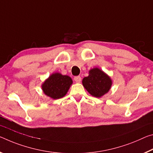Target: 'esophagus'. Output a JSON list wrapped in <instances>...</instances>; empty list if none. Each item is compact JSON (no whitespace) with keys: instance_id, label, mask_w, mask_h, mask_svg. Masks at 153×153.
I'll list each match as a JSON object with an SVG mask.
<instances>
[{"instance_id":"esophagus-1","label":"esophagus","mask_w":153,"mask_h":153,"mask_svg":"<svg viewBox=\"0 0 153 153\" xmlns=\"http://www.w3.org/2000/svg\"><path fill=\"white\" fill-rule=\"evenodd\" d=\"M74 79L76 82H81V76H75Z\"/></svg>"}]
</instances>
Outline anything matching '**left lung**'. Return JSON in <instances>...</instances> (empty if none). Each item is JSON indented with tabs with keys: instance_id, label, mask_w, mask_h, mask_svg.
Returning a JSON list of instances; mask_svg holds the SVG:
<instances>
[{
	"instance_id": "8db88e82",
	"label": "left lung",
	"mask_w": 153,
	"mask_h": 153,
	"mask_svg": "<svg viewBox=\"0 0 153 153\" xmlns=\"http://www.w3.org/2000/svg\"><path fill=\"white\" fill-rule=\"evenodd\" d=\"M82 83L92 96L101 97L110 91L112 81L106 73L96 67L89 70L88 76L84 77Z\"/></svg>"
}]
</instances>
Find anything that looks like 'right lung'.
<instances>
[{
    "label": "right lung",
    "mask_w": 153,
    "mask_h": 153,
    "mask_svg": "<svg viewBox=\"0 0 153 153\" xmlns=\"http://www.w3.org/2000/svg\"><path fill=\"white\" fill-rule=\"evenodd\" d=\"M72 82V79L68 75L55 72L43 82L41 88L46 96L53 100H57L66 96Z\"/></svg>",
    "instance_id": "1"
}]
</instances>
